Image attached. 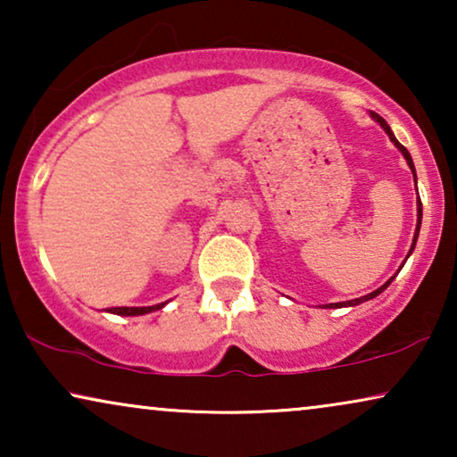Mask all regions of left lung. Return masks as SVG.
<instances>
[{
  "label": "left lung",
  "instance_id": "8db88e82",
  "mask_svg": "<svg viewBox=\"0 0 457 457\" xmlns=\"http://www.w3.org/2000/svg\"><path fill=\"white\" fill-rule=\"evenodd\" d=\"M370 116H372V120H377L380 127H383V130L386 135H389V139L393 141V145H395L399 152H402V155L405 158V162H408V166H410V170H411V174H414V180H416V168H414V162H411V155H410V152L408 149H405L402 143H399L397 139H395V135H393V130H391V127L389 124H386V120H383V118H380L378 114H374V112H370ZM418 191V189H416ZM416 210H418V222H416V233H414V241H411V247H410V252H408V255H405V260L410 258L411 255V252H414V247H416V241H418V233H420V224H422V202H420V197H416ZM405 264V262H403ZM402 264V266H403ZM402 266H399V270H402ZM397 274V272H395ZM395 278V277H391L389 280H386L385 285H380L377 291H372V293H368V295H361V297H358V299H352V302H339V303H324V305H320V308H353V305H358V303H364V302H368V299H374L377 295H380V293H383L386 287L391 285V280Z\"/></svg>",
  "mask_w": 457,
  "mask_h": 457
}]
</instances>
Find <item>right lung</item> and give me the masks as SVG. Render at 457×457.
I'll return each mask as SVG.
<instances>
[{"mask_svg":"<svg viewBox=\"0 0 457 457\" xmlns=\"http://www.w3.org/2000/svg\"><path fill=\"white\" fill-rule=\"evenodd\" d=\"M166 305L164 303H155V305H147V308H110L108 312L112 314H118V316H143V314H149V312H155V310H162Z\"/></svg>","mask_w":457,"mask_h":457,"instance_id":"right-lung-1","label":"right lung"}]
</instances>
